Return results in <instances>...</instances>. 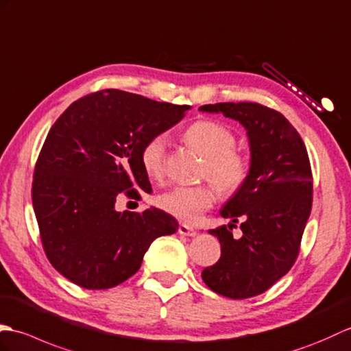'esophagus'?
I'll list each match as a JSON object with an SVG mask.
<instances>
[{
    "label": "esophagus",
    "instance_id": "34e87169",
    "mask_svg": "<svg viewBox=\"0 0 351 351\" xmlns=\"http://www.w3.org/2000/svg\"><path fill=\"white\" fill-rule=\"evenodd\" d=\"M178 234L188 236V237H193V236H197V231L193 230L192 227H189V225L180 223V225H178Z\"/></svg>",
    "mask_w": 351,
    "mask_h": 351
}]
</instances>
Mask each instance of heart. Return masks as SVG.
<instances>
[{
  "instance_id": "obj_1",
  "label": "heart",
  "mask_w": 351,
  "mask_h": 351,
  "mask_svg": "<svg viewBox=\"0 0 351 351\" xmlns=\"http://www.w3.org/2000/svg\"><path fill=\"white\" fill-rule=\"evenodd\" d=\"M184 141L198 152L204 163L201 177L208 178L223 197H232L246 184L251 163L237 150L236 136L223 123L216 120H198L184 130ZM167 136L153 135L139 152V162L145 176L152 180H162L165 174ZM212 184L174 186L158 197V206L163 212L184 222H195L213 206L216 193Z\"/></svg>"
}]
</instances>
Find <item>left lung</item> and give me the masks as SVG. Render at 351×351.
Instances as JSON below:
<instances>
[{
    "label": "left lung",
    "instance_id": "left-lung-1",
    "mask_svg": "<svg viewBox=\"0 0 351 351\" xmlns=\"http://www.w3.org/2000/svg\"><path fill=\"white\" fill-rule=\"evenodd\" d=\"M240 121L251 144V173L221 215L244 221L236 241L223 225L210 230L219 239L221 258L202 270V281L230 299L258 295L293 267L300 252L303 230L313 207V171L299 132L285 117L252 102L202 105Z\"/></svg>",
    "mask_w": 351,
    "mask_h": 351
}]
</instances>
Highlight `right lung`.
<instances>
[{"label": "right lung", "mask_w": 351, "mask_h": 351, "mask_svg": "<svg viewBox=\"0 0 351 351\" xmlns=\"http://www.w3.org/2000/svg\"><path fill=\"white\" fill-rule=\"evenodd\" d=\"M189 108L108 88L77 99L53 123L31 198L43 251L69 281L87 290L119 285L139 270L154 239L177 231L159 208L121 213L114 206L121 193L141 199L152 192L139 152Z\"/></svg>", "instance_id": "right-lung-1"}]
</instances>
